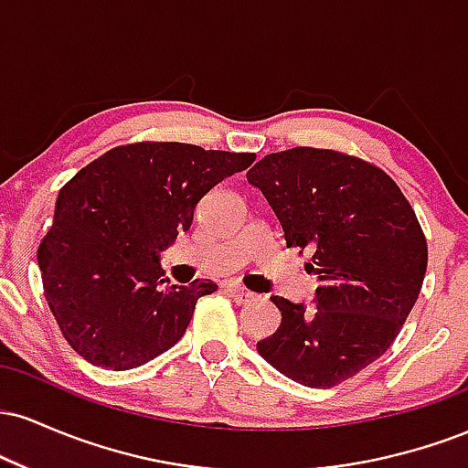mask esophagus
Segmentation results:
<instances>
[{
	"label": "esophagus",
	"mask_w": 468,
	"mask_h": 468,
	"mask_svg": "<svg viewBox=\"0 0 468 468\" xmlns=\"http://www.w3.org/2000/svg\"><path fill=\"white\" fill-rule=\"evenodd\" d=\"M227 292L233 297L235 303L239 305H246V303H252L257 299L255 292H250V290L241 288V286H227Z\"/></svg>",
	"instance_id": "esophagus-1"
}]
</instances>
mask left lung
<instances>
[{
  "instance_id": "8db88e82",
  "label": "left lung",
  "mask_w": 468,
  "mask_h": 468,
  "mask_svg": "<svg viewBox=\"0 0 468 468\" xmlns=\"http://www.w3.org/2000/svg\"><path fill=\"white\" fill-rule=\"evenodd\" d=\"M272 207L288 249L313 252L316 305L271 297L282 325L257 343L277 372L330 389L394 343L420 294L427 239L380 166L336 149L268 154L246 174Z\"/></svg>"
}]
</instances>
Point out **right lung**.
Returning <instances> with one entry per match:
<instances>
[{"label": "right lung", "mask_w": 468, "mask_h": 468, "mask_svg": "<svg viewBox=\"0 0 468 468\" xmlns=\"http://www.w3.org/2000/svg\"><path fill=\"white\" fill-rule=\"evenodd\" d=\"M252 160L143 141L110 149L61 186L37 261L48 305L79 356L122 372L180 341L197 299L218 286H165L158 250L189 230L204 193Z\"/></svg>", "instance_id": "add662e5"}]
</instances>
